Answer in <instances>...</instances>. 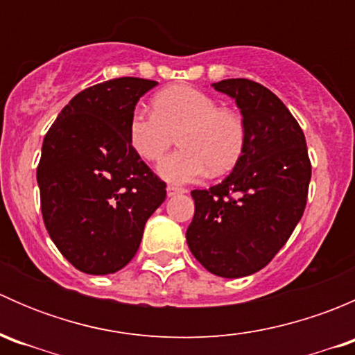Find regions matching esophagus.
Here are the masks:
<instances>
[{
  "label": "esophagus",
  "mask_w": 355,
  "mask_h": 355,
  "mask_svg": "<svg viewBox=\"0 0 355 355\" xmlns=\"http://www.w3.org/2000/svg\"><path fill=\"white\" fill-rule=\"evenodd\" d=\"M185 189H180V187H175V185H168L166 189V194L168 198H173V196H178V194H185Z\"/></svg>",
  "instance_id": "esophagus-1"
}]
</instances>
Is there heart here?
Returning a JSON list of instances; mask_svg holds the SVG:
<instances>
[{
	"label": "heart",
	"instance_id": "1",
	"mask_svg": "<svg viewBox=\"0 0 355 355\" xmlns=\"http://www.w3.org/2000/svg\"><path fill=\"white\" fill-rule=\"evenodd\" d=\"M155 113L132 111L128 141L142 159L156 163L178 134L182 149L159 164V175L170 184H189L230 170L245 146V121L239 111L220 108L218 101L191 85L161 91L153 101Z\"/></svg>",
	"mask_w": 355,
	"mask_h": 355
}]
</instances>
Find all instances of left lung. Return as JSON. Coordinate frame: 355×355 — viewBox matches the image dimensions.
I'll return each instance as SVG.
<instances>
[{
	"instance_id": "obj_1",
	"label": "left lung",
	"mask_w": 355,
	"mask_h": 355,
	"mask_svg": "<svg viewBox=\"0 0 355 355\" xmlns=\"http://www.w3.org/2000/svg\"><path fill=\"white\" fill-rule=\"evenodd\" d=\"M235 99L245 121V146L232 173L192 191L187 244L209 273L241 278L263 270L302 218L311 180L306 137L287 106L247 78L213 84Z\"/></svg>"
}]
</instances>
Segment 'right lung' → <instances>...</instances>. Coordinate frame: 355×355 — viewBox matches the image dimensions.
<instances>
[{
    "mask_svg": "<svg viewBox=\"0 0 355 355\" xmlns=\"http://www.w3.org/2000/svg\"><path fill=\"white\" fill-rule=\"evenodd\" d=\"M155 80L120 77L71 98L37 166L46 230L68 263L110 275L130 263L166 184L132 149L128 120Z\"/></svg>",
    "mask_w": 355,
    "mask_h": 355,
    "instance_id": "1",
    "label": "right lung"
}]
</instances>
